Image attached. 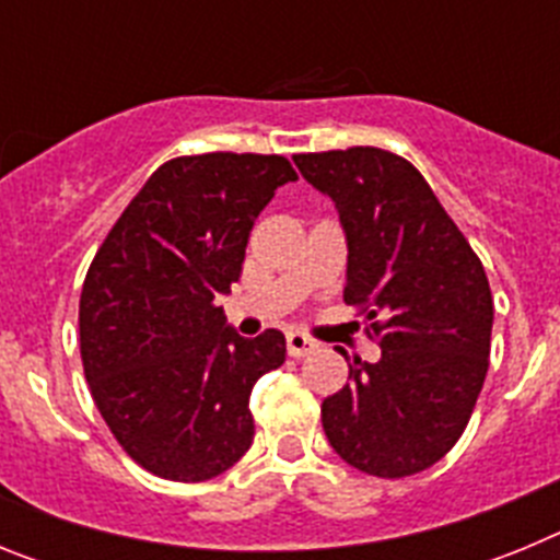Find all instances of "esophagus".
Masks as SVG:
<instances>
[{"label":"esophagus","instance_id":"obj_1","mask_svg":"<svg viewBox=\"0 0 560 560\" xmlns=\"http://www.w3.org/2000/svg\"><path fill=\"white\" fill-rule=\"evenodd\" d=\"M285 350H289V355L300 359V355H308L311 350H316V341L308 339L305 334H300V330H291V334L285 336Z\"/></svg>","mask_w":560,"mask_h":560}]
</instances>
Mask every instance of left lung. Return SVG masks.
I'll return each mask as SVG.
<instances>
[{
    "label": "left lung",
    "instance_id": "1",
    "mask_svg": "<svg viewBox=\"0 0 560 560\" xmlns=\"http://www.w3.org/2000/svg\"><path fill=\"white\" fill-rule=\"evenodd\" d=\"M294 162L339 210L345 303L368 316L381 348L375 364L353 359L350 384L323 400L328 443L373 477L427 471L465 432L488 373L493 296L482 260L398 153L355 145Z\"/></svg>",
    "mask_w": 560,
    "mask_h": 560
}]
</instances>
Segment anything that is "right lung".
Instances as JSON below:
<instances>
[{
  "instance_id": "right-lung-1",
  "label": "right lung",
  "mask_w": 560,
  "mask_h": 560,
  "mask_svg": "<svg viewBox=\"0 0 560 560\" xmlns=\"http://www.w3.org/2000/svg\"><path fill=\"white\" fill-rule=\"evenodd\" d=\"M294 179L277 153L176 156L89 266L83 373L122 452L156 477L205 482L249 452L252 387L285 361V336H237L215 300L237 283L260 210Z\"/></svg>"
}]
</instances>
